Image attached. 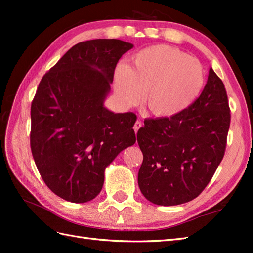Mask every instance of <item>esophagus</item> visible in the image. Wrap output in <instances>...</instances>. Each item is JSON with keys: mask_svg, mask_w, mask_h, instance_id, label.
Segmentation results:
<instances>
[{"mask_svg": "<svg viewBox=\"0 0 253 253\" xmlns=\"http://www.w3.org/2000/svg\"><path fill=\"white\" fill-rule=\"evenodd\" d=\"M141 126H142V123H141L140 121H137V122L135 123V126H133V130H135V131L137 132L139 129H140Z\"/></svg>", "mask_w": 253, "mask_h": 253, "instance_id": "1", "label": "esophagus"}]
</instances>
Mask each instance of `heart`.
<instances>
[{"label":"heart","instance_id":"heart-1","mask_svg":"<svg viewBox=\"0 0 253 253\" xmlns=\"http://www.w3.org/2000/svg\"><path fill=\"white\" fill-rule=\"evenodd\" d=\"M204 84V72L197 58L165 44L149 46L132 57L131 67L115 69L114 88L121 104L146 105L158 117H173L189 107Z\"/></svg>","mask_w":253,"mask_h":253}]
</instances>
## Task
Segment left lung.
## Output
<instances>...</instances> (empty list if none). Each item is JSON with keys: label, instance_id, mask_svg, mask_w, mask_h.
<instances>
[{"label": "left lung", "instance_id": "1", "mask_svg": "<svg viewBox=\"0 0 253 253\" xmlns=\"http://www.w3.org/2000/svg\"><path fill=\"white\" fill-rule=\"evenodd\" d=\"M230 110L224 84L210 68L200 96L180 114L144 121L137 140L143 154L138 173L142 195L158 206L197 198L224 158Z\"/></svg>", "mask_w": 253, "mask_h": 253}]
</instances>
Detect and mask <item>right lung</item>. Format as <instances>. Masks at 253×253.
Listing matches in <instances>:
<instances>
[{"label":"right lung","instance_id":"right-lung-1","mask_svg":"<svg viewBox=\"0 0 253 253\" xmlns=\"http://www.w3.org/2000/svg\"><path fill=\"white\" fill-rule=\"evenodd\" d=\"M132 47L117 39L80 42L37 89L30 112L32 157L45 185L64 200L94 199L106 166L136 142L137 116L103 105L118 60Z\"/></svg>","mask_w":253,"mask_h":253}]
</instances>
